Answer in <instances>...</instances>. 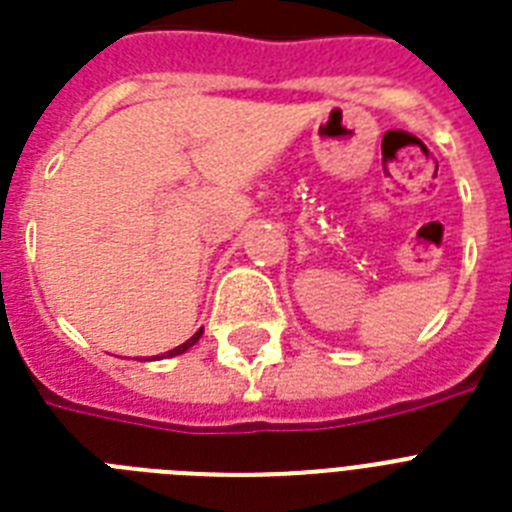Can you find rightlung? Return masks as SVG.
Listing matches in <instances>:
<instances>
[{
	"instance_id": "right-lung-1",
	"label": "right lung",
	"mask_w": 512,
	"mask_h": 512,
	"mask_svg": "<svg viewBox=\"0 0 512 512\" xmlns=\"http://www.w3.org/2000/svg\"><path fill=\"white\" fill-rule=\"evenodd\" d=\"M201 332H204V329H199V332H196V335H193L191 340H185L183 345H177V348H172L170 353H167V356H180V353H185V350L191 348V345H196V340H199V337H201Z\"/></svg>"
}]
</instances>
